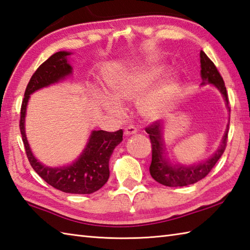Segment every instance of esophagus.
Here are the masks:
<instances>
[{
  "instance_id": "1",
  "label": "esophagus",
  "mask_w": 250,
  "mask_h": 250,
  "mask_svg": "<svg viewBox=\"0 0 250 250\" xmlns=\"http://www.w3.org/2000/svg\"><path fill=\"white\" fill-rule=\"evenodd\" d=\"M124 134H125L126 136H130V135L137 134V128H136L135 126H131V125L127 126L126 128H125V130H124Z\"/></svg>"
}]
</instances>
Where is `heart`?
Returning <instances> with one entry per match:
<instances>
[{
  "label": "heart",
  "mask_w": 250,
  "mask_h": 250,
  "mask_svg": "<svg viewBox=\"0 0 250 250\" xmlns=\"http://www.w3.org/2000/svg\"><path fill=\"white\" fill-rule=\"evenodd\" d=\"M164 73L162 65H149L142 70L130 74H121L108 79V86L113 98L119 103L137 101L141 98L146 89H149ZM177 91V83L174 79H166L146 96L141 103L140 111L147 119H159L169 108ZM115 100L104 98V108L110 113L122 114V105Z\"/></svg>",
  "instance_id": "b5f03b06"
}]
</instances>
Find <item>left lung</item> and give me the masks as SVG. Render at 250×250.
<instances>
[{
    "instance_id": "left-lung-1",
    "label": "left lung",
    "mask_w": 250,
    "mask_h": 250,
    "mask_svg": "<svg viewBox=\"0 0 250 250\" xmlns=\"http://www.w3.org/2000/svg\"><path fill=\"white\" fill-rule=\"evenodd\" d=\"M201 76L203 80V85L212 84L219 89L225 98L228 110L230 111L229 105V97L227 93V88L221 74L219 73L216 65L212 61L207 57V55L201 50ZM230 123V122H229ZM163 125L157 122H153L150 126H147L146 131L149 134L151 145H152V162L150 165V174L155 181L166 187H185L193 185L197 181L205 178L210 170L216 165L218 160L220 159L223 152L226 150L227 141H228V131L229 124L227 126V130L225 136L221 140L218 150L213 153L209 159L198 163L195 165H172L166 159L164 153V140H163Z\"/></svg>"
}]
</instances>
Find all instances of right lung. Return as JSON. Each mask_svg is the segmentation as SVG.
<instances>
[{
	"label": "right lung",
	"instance_id": "1",
	"mask_svg": "<svg viewBox=\"0 0 250 250\" xmlns=\"http://www.w3.org/2000/svg\"><path fill=\"white\" fill-rule=\"evenodd\" d=\"M71 53L58 52L44 61L30 79L24 91L20 110V132L30 165L35 172L55 189L73 194H90L98 191L108 181L109 160L114 147L123 140V130L114 132L104 130L91 131L83 153L71 165L47 167L35 159L28 144L24 130V118L30 95L35 90L57 83L72 73L67 57Z\"/></svg>",
	"mask_w": 250,
	"mask_h": 250
}]
</instances>
